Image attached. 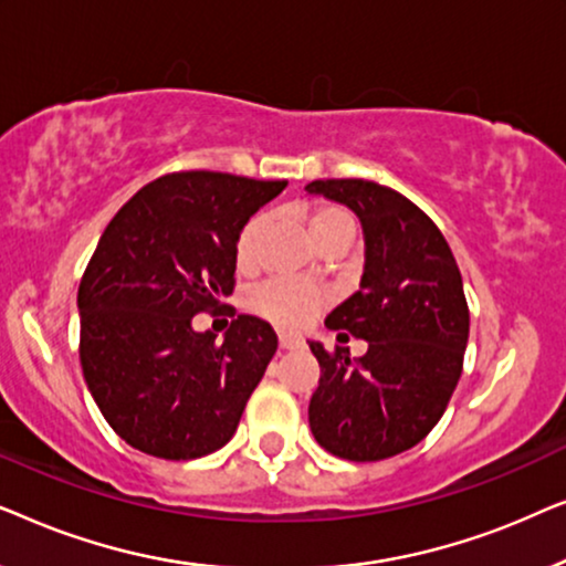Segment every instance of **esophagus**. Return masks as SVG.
<instances>
[{"label":"esophagus","mask_w":566,"mask_h":566,"mask_svg":"<svg viewBox=\"0 0 566 566\" xmlns=\"http://www.w3.org/2000/svg\"><path fill=\"white\" fill-rule=\"evenodd\" d=\"M277 343H281V350H298V347L304 345V339L296 335H281L277 337Z\"/></svg>","instance_id":"1"}]
</instances>
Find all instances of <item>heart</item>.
I'll return each mask as SVG.
<instances>
[{
    "mask_svg": "<svg viewBox=\"0 0 566 566\" xmlns=\"http://www.w3.org/2000/svg\"><path fill=\"white\" fill-rule=\"evenodd\" d=\"M265 229V216L258 213L244 223L242 231L237 237V265L250 268L258 254V244ZM355 234V219L345 208L337 206H319L314 208L308 216V234L316 239L324 234ZM252 308L275 324L283 327H301V324L312 319L319 308L327 304V293L316 289L312 283H298V281H270L260 285L250 298Z\"/></svg>",
    "mask_w": 566,
    "mask_h": 566,
    "instance_id": "heart-1",
    "label": "heart"
}]
</instances>
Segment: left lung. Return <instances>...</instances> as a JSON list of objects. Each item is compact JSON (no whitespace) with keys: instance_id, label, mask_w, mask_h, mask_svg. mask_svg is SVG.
<instances>
[{"instance_id":"obj_1","label":"left lung","mask_w":566,"mask_h":566,"mask_svg":"<svg viewBox=\"0 0 566 566\" xmlns=\"http://www.w3.org/2000/svg\"><path fill=\"white\" fill-rule=\"evenodd\" d=\"M306 190L360 219V289L324 324L368 343L350 360L345 347L327 353L308 339L322 368L308 424L339 459H389L436 428L461 378L469 306L459 265L430 216L397 190L368 180H314Z\"/></svg>"}]
</instances>
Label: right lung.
Masks as SVG:
<instances>
[{
    "label": "right lung",
    "instance_id": "1",
    "mask_svg": "<svg viewBox=\"0 0 566 566\" xmlns=\"http://www.w3.org/2000/svg\"><path fill=\"white\" fill-rule=\"evenodd\" d=\"M285 180L175 172L136 192L99 237L76 293L84 381L138 451L190 461L219 451L277 350L239 314L221 343L192 316L234 291L237 237Z\"/></svg>",
    "mask_w": 566,
    "mask_h": 566
}]
</instances>
